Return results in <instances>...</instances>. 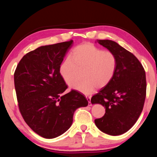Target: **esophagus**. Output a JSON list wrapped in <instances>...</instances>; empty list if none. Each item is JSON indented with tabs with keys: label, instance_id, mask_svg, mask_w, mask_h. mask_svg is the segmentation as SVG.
<instances>
[{
	"label": "esophagus",
	"instance_id": "esophagus-1",
	"mask_svg": "<svg viewBox=\"0 0 157 157\" xmlns=\"http://www.w3.org/2000/svg\"><path fill=\"white\" fill-rule=\"evenodd\" d=\"M86 99H87V100H88V102H89V106H91L92 104H91V96H86Z\"/></svg>",
	"mask_w": 157,
	"mask_h": 157
}]
</instances>
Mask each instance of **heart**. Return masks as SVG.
I'll return each instance as SVG.
<instances>
[{
	"instance_id": "b5f03b06",
	"label": "heart",
	"mask_w": 157,
	"mask_h": 157,
	"mask_svg": "<svg viewBox=\"0 0 157 157\" xmlns=\"http://www.w3.org/2000/svg\"><path fill=\"white\" fill-rule=\"evenodd\" d=\"M117 58L113 52L102 50L91 43L79 45L68 58L61 63L59 73L63 80L71 85L77 78L78 70H82V80L71 88L84 94H89L95 88H102L111 82L116 73Z\"/></svg>"
}]
</instances>
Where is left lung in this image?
Wrapping results in <instances>:
<instances>
[{"mask_svg": "<svg viewBox=\"0 0 157 157\" xmlns=\"http://www.w3.org/2000/svg\"><path fill=\"white\" fill-rule=\"evenodd\" d=\"M96 42L113 52L117 58L116 73L111 82L91 98L94 104L105 107L102 118L95 120L100 131L111 136L127 132L142 112L146 96L145 72L139 59L116 42Z\"/></svg>", "mask_w": 157, "mask_h": 157, "instance_id": "left-lung-1", "label": "left lung"}]
</instances>
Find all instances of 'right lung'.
I'll list each match as a JSON object with an SVG mask.
<instances>
[{
  "label": "right lung",
  "instance_id": "right-lung-1",
  "mask_svg": "<svg viewBox=\"0 0 157 157\" xmlns=\"http://www.w3.org/2000/svg\"><path fill=\"white\" fill-rule=\"evenodd\" d=\"M73 40L43 46L23 57L14 72L18 108L28 125L45 139H54L70 128L77 109L86 107L84 95L72 90L59 73Z\"/></svg>",
  "mask_w": 157,
  "mask_h": 157
}]
</instances>
